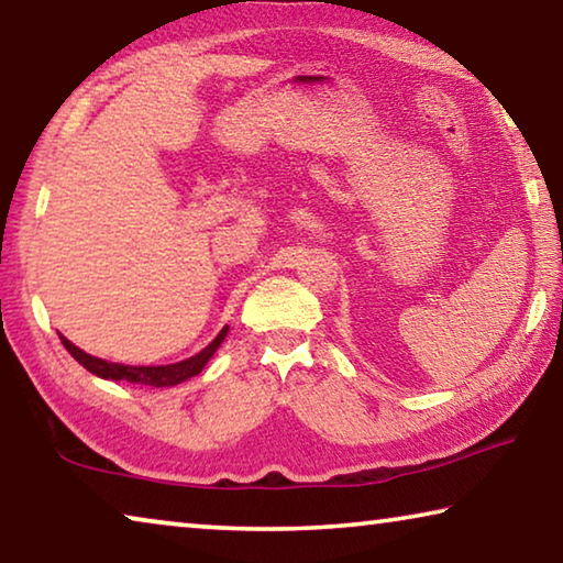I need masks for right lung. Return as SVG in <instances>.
<instances>
[{"mask_svg": "<svg viewBox=\"0 0 563 563\" xmlns=\"http://www.w3.org/2000/svg\"><path fill=\"white\" fill-rule=\"evenodd\" d=\"M228 328H223L221 332H218V338L208 345L206 350L198 352V355L188 357L184 362H176V365H161V367H133V365H119V362H107V360H99V357H91L87 355V352L79 350L76 345H71L69 340L62 338L64 347L71 352V357L79 362V365H84L89 369V373H93L97 377H103V379H126V383L131 385H148V387H174L178 383H186L188 377L198 375L203 369V365L208 360H211L213 352L221 347V342L225 338Z\"/></svg>", "mask_w": 563, "mask_h": 563, "instance_id": "add662e5", "label": "right lung"}]
</instances>
